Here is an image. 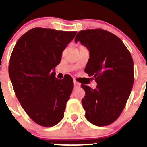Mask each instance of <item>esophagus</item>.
<instances>
[{
	"label": "esophagus",
	"mask_w": 147,
	"mask_h": 147,
	"mask_svg": "<svg viewBox=\"0 0 147 147\" xmlns=\"http://www.w3.org/2000/svg\"><path fill=\"white\" fill-rule=\"evenodd\" d=\"M73 83H74V86H75V87H79L80 86V84L78 81L75 80H73Z\"/></svg>",
	"instance_id": "esophagus-1"
}]
</instances>
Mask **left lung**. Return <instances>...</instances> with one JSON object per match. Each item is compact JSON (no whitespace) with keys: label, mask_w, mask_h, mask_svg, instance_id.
I'll return each mask as SVG.
<instances>
[{"label":"left lung","mask_w":147,"mask_h":147,"mask_svg":"<svg viewBox=\"0 0 147 147\" xmlns=\"http://www.w3.org/2000/svg\"><path fill=\"white\" fill-rule=\"evenodd\" d=\"M75 41L90 50L84 72L97 83L96 89L81 85L85 91L82 100L84 116L94 125H109L121 115L132 90L131 53L117 36L102 29L80 31Z\"/></svg>","instance_id":"obj_1"}]
</instances>
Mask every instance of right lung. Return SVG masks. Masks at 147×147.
<instances>
[{
    "instance_id": "1",
    "label": "right lung",
    "mask_w": 147,
    "mask_h": 147,
    "mask_svg": "<svg viewBox=\"0 0 147 147\" xmlns=\"http://www.w3.org/2000/svg\"><path fill=\"white\" fill-rule=\"evenodd\" d=\"M76 31L35 28L22 35L10 56L8 72L16 97L39 125L50 127L64 117L73 80L55 78V67Z\"/></svg>"
}]
</instances>
